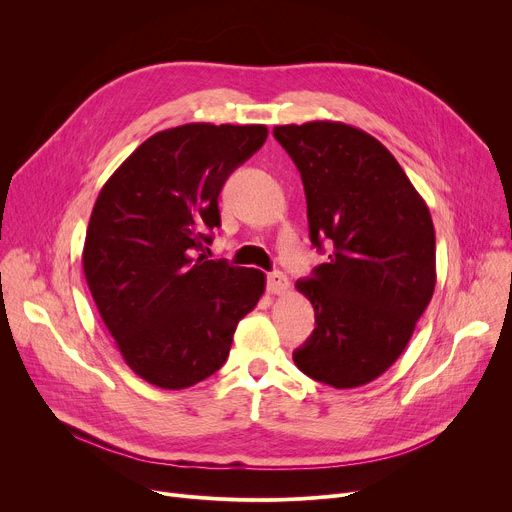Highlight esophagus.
<instances>
[{
  "mask_svg": "<svg viewBox=\"0 0 512 512\" xmlns=\"http://www.w3.org/2000/svg\"><path fill=\"white\" fill-rule=\"evenodd\" d=\"M288 288H290V282H288L286 274H282V272L267 274V290H270L272 294H284Z\"/></svg>",
  "mask_w": 512,
  "mask_h": 512,
  "instance_id": "obj_1",
  "label": "esophagus"
}]
</instances>
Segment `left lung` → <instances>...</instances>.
<instances>
[{
    "instance_id": "obj_1",
    "label": "left lung",
    "mask_w": 512,
    "mask_h": 512,
    "mask_svg": "<svg viewBox=\"0 0 512 512\" xmlns=\"http://www.w3.org/2000/svg\"><path fill=\"white\" fill-rule=\"evenodd\" d=\"M301 172L311 242L328 261L297 290L315 330L292 353L311 380L369 384L402 355L436 288L432 215L394 155L342 122L274 128Z\"/></svg>"
}]
</instances>
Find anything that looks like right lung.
Here are the masks:
<instances>
[{"label": "right lung", "instance_id": "add662e5", "mask_svg": "<svg viewBox=\"0 0 512 512\" xmlns=\"http://www.w3.org/2000/svg\"><path fill=\"white\" fill-rule=\"evenodd\" d=\"M265 139L263 124L161 130L95 201L85 278L126 365L153 386L182 390L218 371L238 321L261 299L259 270L203 251L220 228L224 182Z\"/></svg>", "mask_w": 512, "mask_h": 512}]
</instances>
